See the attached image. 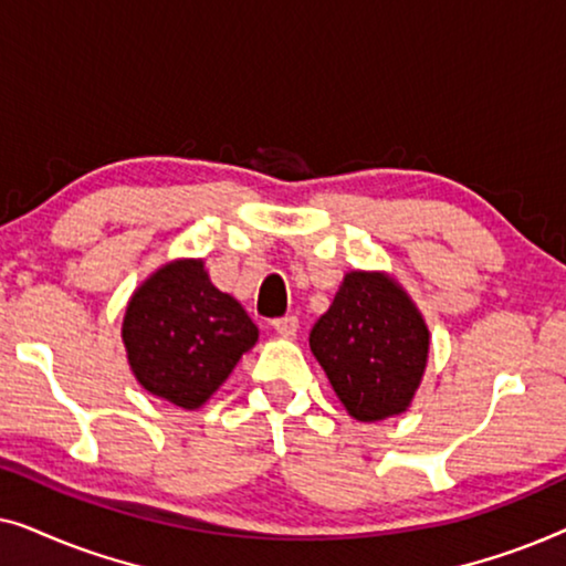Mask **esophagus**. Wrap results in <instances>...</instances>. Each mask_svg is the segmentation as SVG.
<instances>
[{"instance_id": "1", "label": "esophagus", "mask_w": 566, "mask_h": 566, "mask_svg": "<svg viewBox=\"0 0 566 566\" xmlns=\"http://www.w3.org/2000/svg\"><path fill=\"white\" fill-rule=\"evenodd\" d=\"M273 329H275L281 337H296L298 319H296V316H281V319L273 322Z\"/></svg>"}]
</instances>
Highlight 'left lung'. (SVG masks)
<instances>
[{"instance_id":"8db88e82","label":"left lung","mask_w":566,"mask_h":566,"mask_svg":"<svg viewBox=\"0 0 566 566\" xmlns=\"http://www.w3.org/2000/svg\"><path fill=\"white\" fill-rule=\"evenodd\" d=\"M308 345L347 412L376 422L412 405L428 366L430 332L394 277L353 270L314 324Z\"/></svg>"}]
</instances>
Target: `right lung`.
Returning <instances> with one entry per match:
<instances>
[{"mask_svg":"<svg viewBox=\"0 0 566 566\" xmlns=\"http://www.w3.org/2000/svg\"><path fill=\"white\" fill-rule=\"evenodd\" d=\"M258 343L242 304L211 283L203 260H175L146 277L123 316L136 381L175 407L198 409Z\"/></svg>","mask_w":566,"mask_h":566,"instance_id":"1","label":"right lung"}]
</instances>
